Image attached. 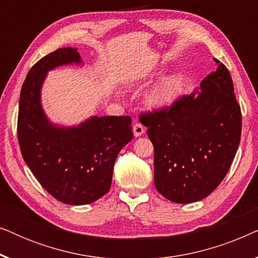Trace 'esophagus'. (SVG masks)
I'll list each match as a JSON object with an SVG mask.
<instances>
[{"instance_id": "obj_1", "label": "esophagus", "mask_w": 258, "mask_h": 258, "mask_svg": "<svg viewBox=\"0 0 258 258\" xmlns=\"http://www.w3.org/2000/svg\"><path fill=\"white\" fill-rule=\"evenodd\" d=\"M144 132H146V129H144V126L141 124L140 122H135L133 124V133L134 135H135L136 137H139L141 135H143Z\"/></svg>"}]
</instances>
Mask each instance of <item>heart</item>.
Segmentation results:
<instances>
[{"mask_svg":"<svg viewBox=\"0 0 258 258\" xmlns=\"http://www.w3.org/2000/svg\"><path fill=\"white\" fill-rule=\"evenodd\" d=\"M182 91V80L179 76H169L162 80L153 93L151 101L156 105H168L179 96Z\"/></svg>","mask_w":258,"mask_h":258,"instance_id":"1","label":"heart"}]
</instances>
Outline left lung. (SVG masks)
Here are the masks:
<instances>
[{
  "instance_id": "left-lung-1",
  "label": "left lung",
  "mask_w": 258,
  "mask_h": 258,
  "mask_svg": "<svg viewBox=\"0 0 258 258\" xmlns=\"http://www.w3.org/2000/svg\"><path fill=\"white\" fill-rule=\"evenodd\" d=\"M201 82V93L176 98L169 107L142 112L154 146L157 191L175 203L210 195L223 181L237 151L241 107L223 63Z\"/></svg>"
}]
</instances>
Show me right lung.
<instances>
[{"instance_id": "obj_1", "label": "right lung", "mask_w": 258, "mask_h": 258, "mask_svg": "<svg viewBox=\"0 0 258 258\" xmlns=\"http://www.w3.org/2000/svg\"><path fill=\"white\" fill-rule=\"evenodd\" d=\"M73 62H81L80 54L67 47L31 67L21 89L17 139L40 184L59 202L82 206L109 191L117 155L134 135L130 116H94L74 128L48 121L40 100L44 77L49 70Z\"/></svg>"}]
</instances>
